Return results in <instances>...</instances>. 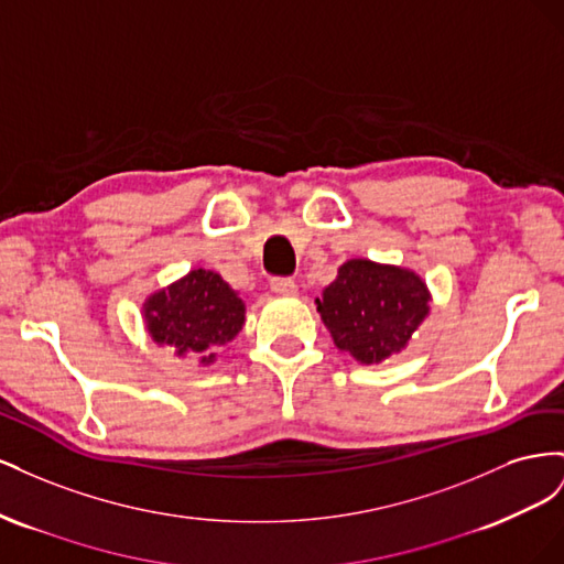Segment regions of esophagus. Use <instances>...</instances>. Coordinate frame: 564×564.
Listing matches in <instances>:
<instances>
[{
    "label": "esophagus",
    "instance_id": "1",
    "mask_svg": "<svg viewBox=\"0 0 564 564\" xmlns=\"http://www.w3.org/2000/svg\"><path fill=\"white\" fill-rule=\"evenodd\" d=\"M270 289L280 296H294L299 292V286L292 278H272L270 280Z\"/></svg>",
    "mask_w": 564,
    "mask_h": 564
}]
</instances>
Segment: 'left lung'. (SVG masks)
<instances>
[{"label":"left lung","instance_id":"8db88e82","mask_svg":"<svg viewBox=\"0 0 564 564\" xmlns=\"http://www.w3.org/2000/svg\"><path fill=\"white\" fill-rule=\"evenodd\" d=\"M431 294L412 270L352 259L317 299L324 327L338 350L373 365L406 346L431 311Z\"/></svg>","mask_w":564,"mask_h":564}]
</instances>
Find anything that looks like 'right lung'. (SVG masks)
<instances>
[{"instance_id": "obj_1", "label": "right lung", "mask_w": 564, "mask_h": 564, "mask_svg": "<svg viewBox=\"0 0 564 564\" xmlns=\"http://www.w3.org/2000/svg\"><path fill=\"white\" fill-rule=\"evenodd\" d=\"M145 324L155 344L172 346L176 355H199L209 365L216 348L242 329L245 303L218 272L197 268L148 299Z\"/></svg>"}]
</instances>
